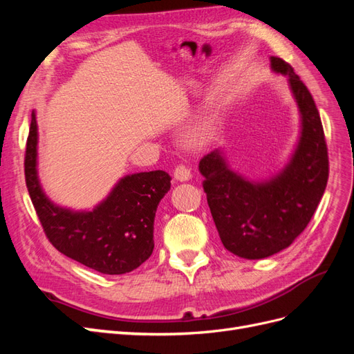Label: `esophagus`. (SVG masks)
Wrapping results in <instances>:
<instances>
[{
	"label": "esophagus",
	"instance_id": "obj_1",
	"mask_svg": "<svg viewBox=\"0 0 354 354\" xmlns=\"http://www.w3.org/2000/svg\"><path fill=\"white\" fill-rule=\"evenodd\" d=\"M174 178L177 181H189L192 178V173L190 169L185 165H178L176 169H174Z\"/></svg>",
	"mask_w": 354,
	"mask_h": 354
}]
</instances>
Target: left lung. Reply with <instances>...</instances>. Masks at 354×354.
Returning <instances> with one entry per match:
<instances>
[{
  "label": "left lung",
  "mask_w": 354,
  "mask_h": 354,
  "mask_svg": "<svg viewBox=\"0 0 354 354\" xmlns=\"http://www.w3.org/2000/svg\"><path fill=\"white\" fill-rule=\"evenodd\" d=\"M272 71L288 77L301 116V131L289 162L267 180L234 173L221 151L203 156V190L224 248L260 260L291 245L319 205L328 183L329 160L324 127L312 94L292 66L270 57Z\"/></svg>",
  "instance_id": "8db88e82"
}]
</instances>
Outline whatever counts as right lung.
<instances>
[{"label": "right lung", "mask_w": 354, "mask_h": 354, "mask_svg": "<svg viewBox=\"0 0 354 354\" xmlns=\"http://www.w3.org/2000/svg\"><path fill=\"white\" fill-rule=\"evenodd\" d=\"M38 127L32 112L25 153V178L46 236L57 251L103 274H124L153 251V221L171 187L165 171L122 177L93 211H72L53 203L38 178Z\"/></svg>", "instance_id": "add662e5"}]
</instances>
